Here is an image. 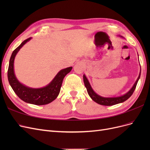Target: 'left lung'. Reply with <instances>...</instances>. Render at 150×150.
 I'll return each mask as SVG.
<instances>
[{
	"label": "left lung",
	"instance_id": "left-lung-1",
	"mask_svg": "<svg viewBox=\"0 0 150 150\" xmlns=\"http://www.w3.org/2000/svg\"><path fill=\"white\" fill-rule=\"evenodd\" d=\"M117 36L121 38H124L121 35H117ZM138 60H139V57H138ZM140 75H141V66H140V72H139V74L138 76V78H137V81H136V82L132 86V88H131L128 92L126 93L123 95H121V96H116V97H103V96H100V95L98 94L93 90V89L91 87V84L89 82L87 77L86 76L85 74L83 75V79H84L85 87L86 88V89H87V91H88L89 96L94 102H96V103H98L99 104H101V105H103V106H112V105H115V104L123 103L124 101H126L127 99H128L131 96V95L133 94L134 91L136 88V86H137V83L138 82V80L140 78Z\"/></svg>",
	"mask_w": 150,
	"mask_h": 150
}]
</instances>
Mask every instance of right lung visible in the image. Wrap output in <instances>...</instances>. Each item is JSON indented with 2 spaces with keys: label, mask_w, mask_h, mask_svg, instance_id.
<instances>
[{
  "label": "right lung",
  "mask_w": 150,
  "mask_h": 150,
  "mask_svg": "<svg viewBox=\"0 0 150 150\" xmlns=\"http://www.w3.org/2000/svg\"><path fill=\"white\" fill-rule=\"evenodd\" d=\"M31 38L24 40L20 46L13 51L10 58L7 71L8 80L13 91L22 101L35 105H45L51 103L58 96L62 81L66 75L71 72L72 67H67L59 71L51 82L42 88H30L21 83L17 79L15 74L13 63H14L15 57L19 50Z\"/></svg>",
  "instance_id": "obj_1"
}]
</instances>
